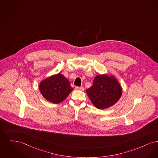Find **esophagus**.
Masks as SVG:
<instances>
[{
  "label": "esophagus",
  "mask_w": 158,
  "mask_h": 158,
  "mask_svg": "<svg viewBox=\"0 0 158 158\" xmlns=\"http://www.w3.org/2000/svg\"><path fill=\"white\" fill-rule=\"evenodd\" d=\"M75 89L77 90H80V91H83L84 90V87H75Z\"/></svg>",
  "instance_id": "esophagus-1"
}]
</instances>
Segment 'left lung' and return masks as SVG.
<instances>
[{
    "label": "left lung",
    "instance_id": "left-lung-1",
    "mask_svg": "<svg viewBox=\"0 0 158 158\" xmlns=\"http://www.w3.org/2000/svg\"><path fill=\"white\" fill-rule=\"evenodd\" d=\"M91 102L98 109L113 106L122 95V88L116 77L106 74L94 77L93 85L86 90Z\"/></svg>",
    "mask_w": 158,
    "mask_h": 158
}]
</instances>
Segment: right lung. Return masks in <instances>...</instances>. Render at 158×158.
I'll use <instances>...</instances> for the list:
<instances>
[{"label": "right lung", "mask_w": 158, "mask_h": 158, "mask_svg": "<svg viewBox=\"0 0 158 158\" xmlns=\"http://www.w3.org/2000/svg\"><path fill=\"white\" fill-rule=\"evenodd\" d=\"M39 89L42 96L50 103L58 104L64 100L73 90L65 76L58 73L43 80Z\"/></svg>", "instance_id": "right-lung-1"}]
</instances>
